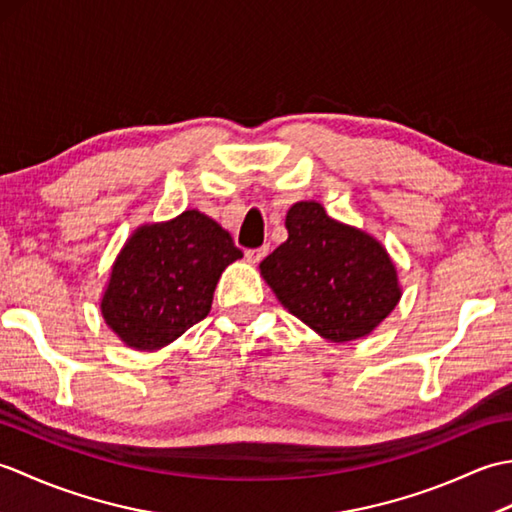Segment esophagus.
I'll return each instance as SVG.
<instances>
[{
	"mask_svg": "<svg viewBox=\"0 0 512 512\" xmlns=\"http://www.w3.org/2000/svg\"><path fill=\"white\" fill-rule=\"evenodd\" d=\"M268 255V248L266 246H262V248H250V250H246V259L250 264H259L262 262V259Z\"/></svg>",
	"mask_w": 512,
	"mask_h": 512,
	"instance_id": "obj_1",
	"label": "esophagus"
}]
</instances>
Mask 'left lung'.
I'll return each instance as SVG.
<instances>
[{
    "label": "left lung",
    "mask_w": 512,
    "mask_h": 512,
    "mask_svg": "<svg viewBox=\"0 0 512 512\" xmlns=\"http://www.w3.org/2000/svg\"><path fill=\"white\" fill-rule=\"evenodd\" d=\"M286 228V242L259 264L281 306L332 343L372 334L402 297L387 248L314 200L292 204Z\"/></svg>",
    "instance_id": "obj_1"
}]
</instances>
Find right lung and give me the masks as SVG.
Listing matches in <instances>:
<instances>
[{
	"mask_svg": "<svg viewBox=\"0 0 512 512\" xmlns=\"http://www.w3.org/2000/svg\"><path fill=\"white\" fill-rule=\"evenodd\" d=\"M242 257L233 237L198 209L140 224L99 301L107 328L132 350H162L209 314L217 281Z\"/></svg>",
	"mask_w": 512,
	"mask_h": 512,
	"instance_id": "1",
	"label": "right lung"
}]
</instances>
